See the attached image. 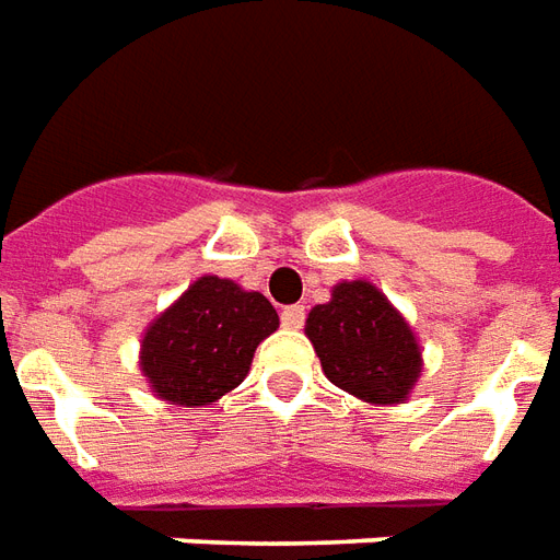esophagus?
Returning <instances> with one entry per match:
<instances>
[{
	"instance_id": "obj_1",
	"label": "esophagus",
	"mask_w": 560,
	"mask_h": 560,
	"mask_svg": "<svg viewBox=\"0 0 560 560\" xmlns=\"http://www.w3.org/2000/svg\"><path fill=\"white\" fill-rule=\"evenodd\" d=\"M280 323H283V328H292V331H299L301 325H304V307H301V304L283 307V313H280Z\"/></svg>"
}]
</instances>
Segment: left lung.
Here are the masks:
<instances>
[{"label":"left lung","mask_w":560,"mask_h":560,"mask_svg":"<svg viewBox=\"0 0 560 560\" xmlns=\"http://www.w3.org/2000/svg\"><path fill=\"white\" fill-rule=\"evenodd\" d=\"M304 335L311 337L323 374L364 404H407L422 376V347L413 325L371 280L337 283L331 299L307 313Z\"/></svg>","instance_id":"obj_1"}]
</instances>
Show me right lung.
<instances>
[{"label":"right lung","instance_id":"right-lung-1","mask_svg":"<svg viewBox=\"0 0 560 560\" xmlns=\"http://www.w3.org/2000/svg\"><path fill=\"white\" fill-rule=\"evenodd\" d=\"M277 328L280 316L261 292L205 273L147 325L138 364L160 400L208 407L244 383L253 352Z\"/></svg>","mask_w":560,"mask_h":560}]
</instances>
